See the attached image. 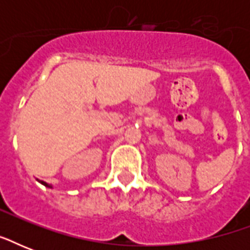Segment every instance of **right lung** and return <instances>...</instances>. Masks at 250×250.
Segmentation results:
<instances>
[{
	"mask_svg": "<svg viewBox=\"0 0 250 250\" xmlns=\"http://www.w3.org/2000/svg\"><path fill=\"white\" fill-rule=\"evenodd\" d=\"M40 183L41 184H42V186H45V187H48V188H53L52 186H50V184H48V183H45V182H42V180H40Z\"/></svg>",
	"mask_w": 250,
	"mask_h": 250,
	"instance_id": "obj_1",
	"label": "right lung"
}]
</instances>
